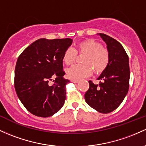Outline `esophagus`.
Wrapping results in <instances>:
<instances>
[{"label": "esophagus", "instance_id": "1", "mask_svg": "<svg viewBox=\"0 0 146 146\" xmlns=\"http://www.w3.org/2000/svg\"><path fill=\"white\" fill-rule=\"evenodd\" d=\"M70 82H73V83H78V80L71 79V80H70Z\"/></svg>", "mask_w": 146, "mask_h": 146}]
</instances>
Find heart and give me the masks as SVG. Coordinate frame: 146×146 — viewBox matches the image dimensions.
Masks as SVG:
<instances>
[{
  "label": "heart",
  "mask_w": 146,
  "mask_h": 146,
  "mask_svg": "<svg viewBox=\"0 0 146 146\" xmlns=\"http://www.w3.org/2000/svg\"><path fill=\"white\" fill-rule=\"evenodd\" d=\"M77 54L84 55L82 59L83 64H76L66 70L67 76L71 79H81L94 73L100 74L108 66L110 55L102 45L93 39H85L77 45L76 48H68L62 55V61L66 65H72L77 59Z\"/></svg>",
  "instance_id": "b5f03b06"
}]
</instances>
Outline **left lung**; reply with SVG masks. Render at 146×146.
<instances>
[{"mask_svg":"<svg viewBox=\"0 0 146 146\" xmlns=\"http://www.w3.org/2000/svg\"><path fill=\"white\" fill-rule=\"evenodd\" d=\"M107 44L110 62L98 80L99 84L89 81V89L84 94L85 101L100 113L113 111L119 106L129 89V57L123 46L111 36L99 33Z\"/></svg>","mask_w":146,"mask_h":146,"instance_id":"left-lung-1","label":"left lung"}]
</instances>
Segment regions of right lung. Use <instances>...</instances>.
<instances>
[{
    "label": "right lung",
    "instance_id": "obj_1",
    "mask_svg": "<svg viewBox=\"0 0 146 146\" xmlns=\"http://www.w3.org/2000/svg\"><path fill=\"white\" fill-rule=\"evenodd\" d=\"M73 39H39L22 52L14 71V87L19 100L36 116L49 117L63 107L66 100L62 55ZM56 78L52 86L48 82Z\"/></svg>",
    "mask_w": 146,
    "mask_h": 146
}]
</instances>
